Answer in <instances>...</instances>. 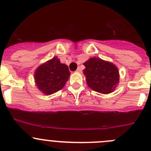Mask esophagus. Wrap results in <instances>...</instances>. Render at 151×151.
<instances>
[{
  "label": "esophagus",
  "instance_id": "34e87169",
  "mask_svg": "<svg viewBox=\"0 0 151 151\" xmlns=\"http://www.w3.org/2000/svg\"><path fill=\"white\" fill-rule=\"evenodd\" d=\"M76 72L77 73H82V69L80 68H78L77 69V71H76Z\"/></svg>",
  "mask_w": 151,
  "mask_h": 151
}]
</instances>
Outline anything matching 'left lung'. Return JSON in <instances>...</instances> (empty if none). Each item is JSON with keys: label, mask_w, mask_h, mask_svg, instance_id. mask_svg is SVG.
<instances>
[{"label": "left lung", "mask_w": 151, "mask_h": 151, "mask_svg": "<svg viewBox=\"0 0 151 151\" xmlns=\"http://www.w3.org/2000/svg\"><path fill=\"white\" fill-rule=\"evenodd\" d=\"M83 64L87 85L93 91L103 94L115 91L120 80L118 68L115 64L96 57L91 58Z\"/></svg>", "instance_id": "left-lung-1"}]
</instances>
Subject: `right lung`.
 <instances>
[{
	"label": "right lung",
	"mask_w": 151,
	"mask_h": 151,
	"mask_svg": "<svg viewBox=\"0 0 151 151\" xmlns=\"http://www.w3.org/2000/svg\"><path fill=\"white\" fill-rule=\"evenodd\" d=\"M68 67L61 63L58 57L52 58L36 69L34 80L38 89L45 95H50L61 90L69 78Z\"/></svg>",
	"instance_id": "add662e5"
}]
</instances>
